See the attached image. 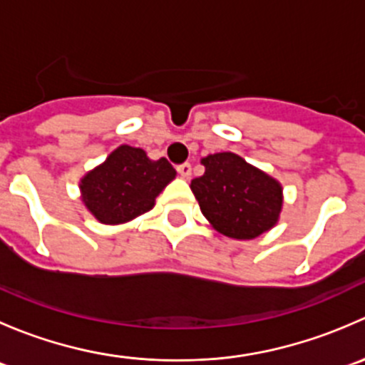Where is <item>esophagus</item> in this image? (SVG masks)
<instances>
[{
  "label": "esophagus",
  "instance_id": "34e87169",
  "mask_svg": "<svg viewBox=\"0 0 365 365\" xmlns=\"http://www.w3.org/2000/svg\"><path fill=\"white\" fill-rule=\"evenodd\" d=\"M178 173H180V176H182V178H189L190 175H192V165L189 164V162H185V164H182V165H178Z\"/></svg>",
  "mask_w": 365,
  "mask_h": 365
}]
</instances>
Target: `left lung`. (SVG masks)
<instances>
[{"instance_id": "obj_1", "label": "left lung", "mask_w": 365, "mask_h": 365, "mask_svg": "<svg viewBox=\"0 0 365 365\" xmlns=\"http://www.w3.org/2000/svg\"><path fill=\"white\" fill-rule=\"evenodd\" d=\"M205 175L190 182L201 213L212 227L235 240L270 231L282 212V185L233 152L201 159Z\"/></svg>"}]
</instances>
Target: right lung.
<instances>
[{"label":"right lung","instance_id":"right-lung-1","mask_svg":"<svg viewBox=\"0 0 365 365\" xmlns=\"http://www.w3.org/2000/svg\"><path fill=\"white\" fill-rule=\"evenodd\" d=\"M175 178L164 157L152 160L143 148L120 145L81 178V201L98 222L118 226L150 212Z\"/></svg>","mask_w":365,"mask_h":365}]
</instances>
